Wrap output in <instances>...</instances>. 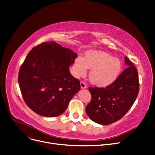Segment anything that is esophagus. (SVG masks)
<instances>
[{
	"instance_id": "esophagus-1",
	"label": "esophagus",
	"mask_w": 155,
	"mask_h": 155,
	"mask_svg": "<svg viewBox=\"0 0 155 155\" xmlns=\"http://www.w3.org/2000/svg\"><path fill=\"white\" fill-rule=\"evenodd\" d=\"M80 86H81V88L82 89H84V88H87V85L85 84V82L84 81H81L80 82Z\"/></svg>"
}]
</instances>
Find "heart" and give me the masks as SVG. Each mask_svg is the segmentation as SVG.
Listing matches in <instances>:
<instances>
[{
	"instance_id": "obj_1",
	"label": "heart",
	"mask_w": 155,
	"mask_h": 155,
	"mask_svg": "<svg viewBox=\"0 0 155 155\" xmlns=\"http://www.w3.org/2000/svg\"><path fill=\"white\" fill-rule=\"evenodd\" d=\"M87 68L91 69L89 77L92 84L105 87L118 78L121 70V60L113 57L104 51H89L86 52L84 58L78 56L74 65V74L77 77L86 74Z\"/></svg>"
}]
</instances>
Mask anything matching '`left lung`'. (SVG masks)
I'll return each mask as SVG.
<instances>
[{
    "label": "left lung",
    "instance_id": "left-lung-1",
    "mask_svg": "<svg viewBox=\"0 0 155 155\" xmlns=\"http://www.w3.org/2000/svg\"><path fill=\"white\" fill-rule=\"evenodd\" d=\"M128 66L113 84L105 88L89 87L91 95L85 111L90 120L103 125L120 120L133 105L139 92L136 67L125 57Z\"/></svg>",
    "mask_w": 155,
    "mask_h": 155
}]
</instances>
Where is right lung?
I'll use <instances>...</instances> for the list:
<instances>
[{
	"label": "right lung",
	"instance_id": "1",
	"mask_svg": "<svg viewBox=\"0 0 155 155\" xmlns=\"http://www.w3.org/2000/svg\"><path fill=\"white\" fill-rule=\"evenodd\" d=\"M77 54L54 42L31 50L20 67L18 81L23 99L37 114L55 117L66 110L80 89V81L69 67Z\"/></svg>",
	"mask_w": 155,
	"mask_h": 155
}]
</instances>
